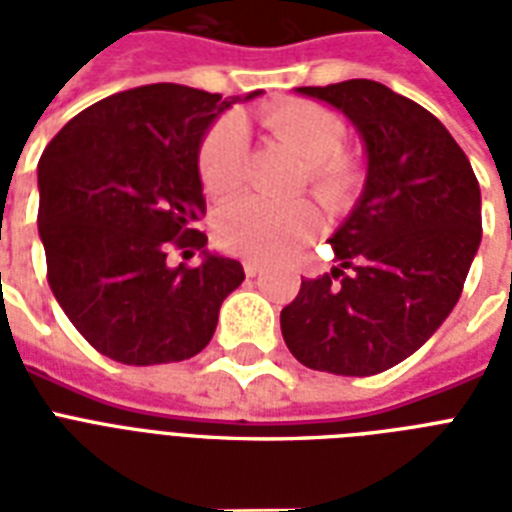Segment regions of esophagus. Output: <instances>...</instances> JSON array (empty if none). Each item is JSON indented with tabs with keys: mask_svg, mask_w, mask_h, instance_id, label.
I'll return each instance as SVG.
<instances>
[{
	"mask_svg": "<svg viewBox=\"0 0 512 512\" xmlns=\"http://www.w3.org/2000/svg\"><path fill=\"white\" fill-rule=\"evenodd\" d=\"M244 273H247V279H255V276H260V273H263V265L247 260V263H244Z\"/></svg>",
	"mask_w": 512,
	"mask_h": 512,
	"instance_id": "obj_1",
	"label": "esophagus"
}]
</instances>
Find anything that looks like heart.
<instances>
[{
  "label": "heart",
  "mask_w": 512,
  "mask_h": 512,
  "mask_svg": "<svg viewBox=\"0 0 512 512\" xmlns=\"http://www.w3.org/2000/svg\"><path fill=\"white\" fill-rule=\"evenodd\" d=\"M265 132L303 162V180L321 207L340 215L356 204L364 164L345 151V122L313 100H279L257 114ZM247 127L239 116H223L207 130L196 156L201 188L212 201H228L247 177ZM321 217L308 201L263 204L239 201L215 217L217 247L228 255L273 263L295 255L319 233Z\"/></svg>",
  "instance_id": "1"
}]
</instances>
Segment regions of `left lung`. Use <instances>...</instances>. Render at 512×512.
<instances>
[{"label": "left lung", "mask_w": 512, "mask_h": 512, "mask_svg": "<svg viewBox=\"0 0 512 512\" xmlns=\"http://www.w3.org/2000/svg\"><path fill=\"white\" fill-rule=\"evenodd\" d=\"M297 92L356 124L369 175L329 239L340 268L303 279L281 311V335L308 369L380 374L425 345L460 300L481 244V188L444 124L385 84L348 79Z\"/></svg>", "instance_id": "8db88e82"}]
</instances>
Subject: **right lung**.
<instances>
[{
    "mask_svg": "<svg viewBox=\"0 0 512 512\" xmlns=\"http://www.w3.org/2000/svg\"><path fill=\"white\" fill-rule=\"evenodd\" d=\"M231 103L183 84H146L84 108L44 148L47 281L103 356L130 366L196 356L215 335L223 300L244 281L231 257L204 252L201 265L167 263L170 247L207 244L196 231L207 212L196 156Z\"/></svg>",
    "mask_w": 512,
    "mask_h": 512,
    "instance_id": "obj_1",
    "label": "right lung"
}]
</instances>
